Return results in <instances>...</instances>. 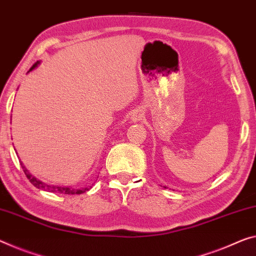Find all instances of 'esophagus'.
Here are the masks:
<instances>
[{
    "mask_svg": "<svg viewBox=\"0 0 256 256\" xmlns=\"http://www.w3.org/2000/svg\"><path fill=\"white\" fill-rule=\"evenodd\" d=\"M143 116H144L143 111H140V110H136V111L132 112V120L134 121V122H136V121H140L143 119Z\"/></svg>",
    "mask_w": 256,
    "mask_h": 256,
    "instance_id": "34e87169",
    "label": "esophagus"
}]
</instances>
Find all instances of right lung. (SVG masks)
Returning <instances> with one entry per match:
<instances>
[{
  "label": "right lung",
  "instance_id": "add662e5",
  "mask_svg": "<svg viewBox=\"0 0 256 256\" xmlns=\"http://www.w3.org/2000/svg\"><path fill=\"white\" fill-rule=\"evenodd\" d=\"M38 65V62H35V64L32 66V68H30L28 72H30V70H33L35 68H36ZM19 162H20L22 167V170H24V172H25L26 178L30 180V182L32 183L35 188H41V190H46V191H49V192H54V194H84V192L89 190L88 188H81V190H76V188H70V186H50V184H46V183H44V182H42V180H38L36 178H35V176H33L32 174H30V172L26 169V167L24 166V164L22 162V161H19Z\"/></svg>",
  "mask_w": 256,
  "mask_h": 256
}]
</instances>
